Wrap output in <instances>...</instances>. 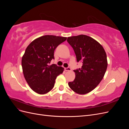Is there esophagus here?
<instances>
[{
    "label": "esophagus",
    "instance_id": "esophagus-1",
    "mask_svg": "<svg viewBox=\"0 0 129 129\" xmlns=\"http://www.w3.org/2000/svg\"><path fill=\"white\" fill-rule=\"evenodd\" d=\"M64 70L66 71H71V68L70 67H67V68H65Z\"/></svg>",
    "mask_w": 129,
    "mask_h": 129
}]
</instances>
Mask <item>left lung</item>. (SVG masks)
<instances>
[{
  "label": "left lung",
  "instance_id": "8db88e82",
  "mask_svg": "<svg viewBox=\"0 0 129 129\" xmlns=\"http://www.w3.org/2000/svg\"><path fill=\"white\" fill-rule=\"evenodd\" d=\"M73 48L77 62L82 63L81 68L74 70L75 79L68 85L79 94H85L92 91L102 81L107 71V54L100 43L85 35L67 38Z\"/></svg>",
  "mask_w": 129,
  "mask_h": 129
}]
</instances>
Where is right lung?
<instances>
[{"label": "right lung", "instance_id": "obj_1", "mask_svg": "<svg viewBox=\"0 0 129 129\" xmlns=\"http://www.w3.org/2000/svg\"><path fill=\"white\" fill-rule=\"evenodd\" d=\"M66 39L47 35L36 39L26 48L21 60L23 74L30 88L39 94L51 90L56 77L63 73V68L49 64L54 59V50Z\"/></svg>", "mask_w": 129, "mask_h": 129}]
</instances>
